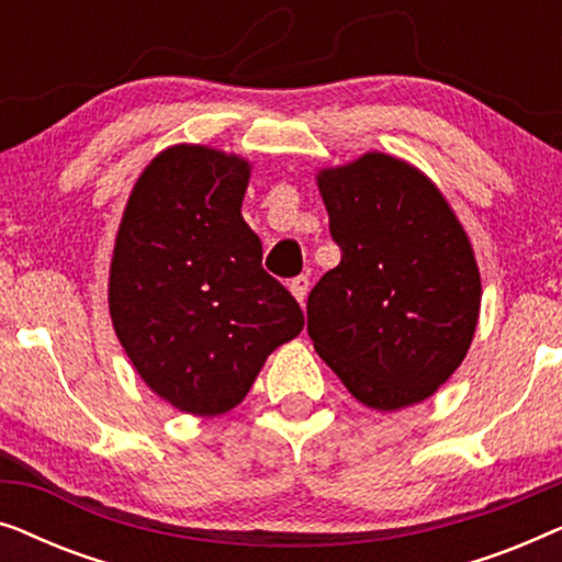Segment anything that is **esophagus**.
I'll return each instance as SVG.
<instances>
[{"label":"esophagus","instance_id":"esophagus-1","mask_svg":"<svg viewBox=\"0 0 562 562\" xmlns=\"http://www.w3.org/2000/svg\"><path fill=\"white\" fill-rule=\"evenodd\" d=\"M289 289H291V294L296 296V302L304 304L306 294H310V279H306V276H296V279H291Z\"/></svg>","mask_w":562,"mask_h":562}]
</instances>
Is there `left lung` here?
<instances>
[{
	"instance_id": "obj_1",
	"label": "left lung",
	"mask_w": 562,
	"mask_h": 562,
	"mask_svg": "<svg viewBox=\"0 0 562 562\" xmlns=\"http://www.w3.org/2000/svg\"><path fill=\"white\" fill-rule=\"evenodd\" d=\"M342 258L306 299L314 350L358 402L394 412L425 402L471 348L481 276L432 181L368 153L319 173Z\"/></svg>"
}]
</instances>
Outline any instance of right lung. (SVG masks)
Listing matches in <instances>:
<instances>
[{
	"label": "right lung",
	"mask_w": 562,
	"mask_h": 562,
	"mask_svg": "<svg viewBox=\"0 0 562 562\" xmlns=\"http://www.w3.org/2000/svg\"><path fill=\"white\" fill-rule=\"evenodd\" d=\"M248 176L243 158L168 148L137 179L114 243V333L143 381L199 417L240 404L266 358L304 327L240 214Z\"/></svg>",
	"instance_id": "right-lung-1"
}]
</instances>
